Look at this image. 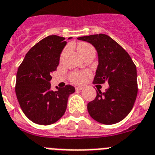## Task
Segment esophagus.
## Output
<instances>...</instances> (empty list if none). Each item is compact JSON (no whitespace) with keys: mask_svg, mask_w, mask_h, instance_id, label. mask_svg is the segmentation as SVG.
I'll list each match as a JSON object with an SVG mask.
<instances>
[{"mask_svg":"<svg viewBox=\"0 0 155 155\" xmlns=\"http://www.w3.org/2000/svg\"><path fill=\"white\" fill-rule=\"evenodd\" d=\"M75 89H76L77 91H79V90H82V89H83V87H82V86H76V87H75Z\"/></svg>","mask_w":155,"mask_h":155,"instance_id":"34e87169","label":"esophagus"}]
</instances>
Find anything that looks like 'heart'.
<instances>
[{
	"label": "heart",
	"mask_w": 155,
	"mask_h": 155,
	"mask_svg": "<svg viewBox=\"0 0 155 155\" xmlns=\"http://www.w3.org/2000/svg\"><path fill=\"white\" fill-rule=\"evenodd\" d=\"M77 49L81 57H83L84 55L89 54V53H92V52L95 53L94 47L90 44L86 42H80L78 45ZM88 75H89V72L87 71L75 72L70 75V81L74 84L81 83L82 81H85V79L87 78Z\"/></svg>",
	"instance_id": "1"
}]
</instances>
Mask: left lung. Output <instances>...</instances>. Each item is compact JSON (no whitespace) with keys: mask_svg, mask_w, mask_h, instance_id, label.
Masks as SVG:
<instances>
[{"mask_svg":"<svg viewBox=\"0 0 155 155\" xmlns=\"http://www.w3.org/2000/svg\"><path fill=\"white\" fill-rule=\"evenodd\" d=\"M92 44L97 52L98 65L94 84L109 83L106 92L97 89V96L87 105L93 119L106 125L115 124L130 112L138 94L137 70L126 50L106 34L78 38Z\"/></svg>","mask_w":155,"mask_h":155,"instance_id":"8db88e82","label":"left lung"}]
</instances>
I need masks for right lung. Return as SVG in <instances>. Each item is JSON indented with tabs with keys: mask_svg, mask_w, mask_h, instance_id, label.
<instances>
[{
	"mask_svg": "<svg viewBox=\"0 0 155 155\" xmlns=\"http://www.w3.org/2000/svg\"><path fill=\"white\" fill-rule=\"evenodd\" d=\"M65 45V38L48 36L29 49L18 67L16 95L23 113L34 123L47 126L58 121L66 110L68 97L75 92L70 85L50 90L51 74Z\"/></svg>",
	"mask_w": 155,
	"mask_h": 155,
	"instance_id": "add662e5",
	"label": "right lung"
}]
</instances>
